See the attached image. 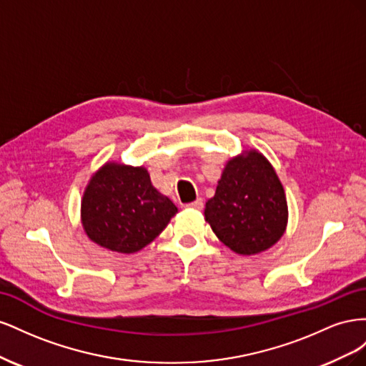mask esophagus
<instances>
[{"label": "esophagus", "mask_w": 366, "mask_h": 366, "mask_svg": "<svg viewBox=\"0 0 366 366\" xmlns=\"http://www.w3.org/2000/svg\"><path fill=\"white\" fill-rule=\"evenodd\" d=\"M203 206H204V203H203V198H197L195 202H192V203H187V204H186V207L195 209V210H202V209H203Z\"/></svg>", "instance_id": "obj_1"}]
</instances>
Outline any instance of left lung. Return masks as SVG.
I'll use <instances>...</instances> for the list:
<instances>
[{"label": "left lung", "instance_id": "obj_1", "mask_svg": "<svg viewBox=\"0 0 366 366\" xmlns=\"http://www.w3.org/2000/svg\"><path fill=\"white\" fill-rule=\"evenodd\" d=\"M204 219L217 238L238 254H257L278 242L289 223L284 186L257 149L227 160Z\"/></svg>", "mask_w": 366, "mask_h": 366}]
</instances>
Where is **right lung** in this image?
<instances>
[{
    "mask_svg": "<svg viewBox=\"0 0 366 366\" xmlns=\"http://www.w3.org/2000/svg\"><path fill=\"white\" fill-rule=\"evenodd\" d=\"M179 212L151 183L145 166L107 162L88 180L81 223L97 246L131 254L147 247Z\"/></svg>",
    "mask_w": 366,
    "mask_h": 366,
    "instance_id": "right-lung-1",
    "label": "right lung"
}]
</instances>
